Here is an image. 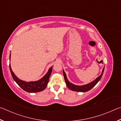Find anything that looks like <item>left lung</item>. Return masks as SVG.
Here are the masks:
<instances>
[{
	"label": "left lung",
	"mask_w": 121,
	"mask_h": 121,
	"mask_svg": "<svg viewBox=\"0 0 121 121\" xmlns=\"http://www.w3.org/2000/svg\"><path fill=\"white\" fill-rule=\"evenodd\" d=\"M104 68H105V67H104L103 69H102V73L100 75L99 77H98L97 78L95 79L92 82L90 83L89 84H87L83 85H76L70 83L68 79H67V77L66 74H65V72L64 70H63V76H64V78L65 82V83H66V85L69 89L71 90V91H77V92H87L89 90H91L92 88H93L97 84L98 82H99L101 78L102 77V75H103L104 71Z\"/></svg>",
	"instance_id": "left-lung-1"
}]
</instances>
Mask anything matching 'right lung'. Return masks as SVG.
<instances>
[{"mask_svg":"<svg viewBox=\"0 0 121 121\" xmlns=\"http://www.w3.org/2000/svg\"><path fill=\"white\" fill-rule=\"evenodd\" d=\"M11 59V54L9 56V60ZM9 69L11 71V75L12 76L14 81L21 87L24 91L29 93H35L38 92H41L45 89L48 85L49 81L50 75L52 71V67L48 69V73L44 76L43 77L39 80L35 82H25L20 79L19 78L16 76L12 70L11 65L9 63Z\"/></svg>","mask_w":121,"mask_h":121,"instance_id":"right-lung-1","label":"right lung"}]
</instances>
